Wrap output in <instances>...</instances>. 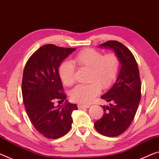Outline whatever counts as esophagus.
<instances>
[{"label": "esophagus", "mask_w": 159, "mask_h": 159, "mask_svg": "<svg viewBox=\"0 0 159 159\" xmlns=\"http://www.w3.org/2000/svg\"><path fill=\"white\" fill-rule=\"evenodd\" d=\"M91 105H82V104H78V108H79V109H83V108H89Z\"/></svg>", "instance_id": "34e87169"}]
</instances>
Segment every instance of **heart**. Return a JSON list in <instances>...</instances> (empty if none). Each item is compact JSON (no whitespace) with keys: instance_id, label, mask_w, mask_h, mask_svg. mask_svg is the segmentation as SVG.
<instances>
[{"instance_id":"1","label":"heart","mask_w":159,"mask_h":159,"mask_svg":"<svg viewBox=\"0 0 159 159\" xmlns=\"http://www.w3.org/2000/svg\"><path fill=\"white\" fill-rule=\"evenodd\" d=\"M73 62L90 69L89 80L87 84H79L70 91V97L80 104L89 103L99 93L101 86L107 88L116 79L120 70V60L115 53L104 55L92 48L80 51L73 59ZM59 76L66 86L74 82L75 68L70 61L61 63L58 69Z\"/></svg>"}]
</instances>
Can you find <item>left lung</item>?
Instances as JSON below:
<instances>
[{
  "instance_id": "obj_1",
  "label": "left lung",
  "mask_w": 159,
  "mask_h": 159,
  "mask_svg": "<svg viewBox=\"0 0 159 159\" xmlns=\"http://www.w3.org/2000/svg\"><path fill=\"white\" fill-rule=\"evenodd\" d=\"M98 47L112 50L120 60V68L116 80L101 97L111 103L101 106L104 113L94 124L95 129L101 134L114 137L127 130L136 115L141 101L140 75L136 59L124 45L110 41Z\"/></svg>"
}]
</instances>
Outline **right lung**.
<instances>
[{"instance_id": "1", "label": "right lung", "mask_w": 159, "mask_h": 159, "mask_svg": "<svg viewBox=\"0 0 159 159\" xmlns=\"http://www.w3.org/2000/svg\"><path fill=\"white\" fill-rule=\"evenodd\" d=\"M75 51L47 44L28 59L23 70L22 95L28 116L35 129L48 139L64 136L71 128V113L77 105L66 100L58 68L65 58ZM56 100L65 101L55 107Z\"/></svg>"}]
</instances>
